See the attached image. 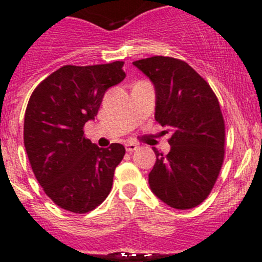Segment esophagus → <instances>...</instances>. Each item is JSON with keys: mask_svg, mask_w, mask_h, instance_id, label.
<instances>
[{"mask_svg": "<svg viewBox=\"0 0 262 262\" xmlns=\"http://www.w3.org/2000/svg\"><path fill=\"white\" fill-rule=\"evenodd\" d=\"M137 148H138V146H137V144H134V143H126L125 144L126 152H133V150H136Z\"/></svg>", "mask_w": 262, "mask_h": 262, "instance_id": "obj_1", "label": "esophagus"}]
</instances>
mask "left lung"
Segmentation results:
<instances>
[{
    "label": "left lung",
    "mask_w": 262,
    "mask_h": 262,
    "mask_svg": "<svg viewBox=\"0 0 262 262\" xmlns=\"http://www.w3.org/2000/svg\"><path fill=\"white\" fill-rule=\"evenodd\" d=\"M133 64L155 87V119L171 133L170 152L156 148L148 175L153 194L168 207L191 209L215 184L224 157V120L209 84L186 62L156 55Z\"/></svg>",
    "instance_id": "obj_1"
}]
</instances>
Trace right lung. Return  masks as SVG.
Listing matches in <instances>:
<instances>
[{
    "mask_svg": "<svg viewBox=\"0 0 262 262\" xmlns=\"http://www.w3.org/2000/svg\"><path fill=\"white\" fill-rule=\"evenodd\" d=\"M123 62L64 66L48 76L29 100L24 143L31 168L50 199L72 213H87L109 195L123 144L100 148L83 136L105 91L125 78Z\"/></svg>",
    "mask_w": 262,
    "mask_h": 262,
    "instance_id": "add662e5",
    "label": "right lung"
}]
</instances>
